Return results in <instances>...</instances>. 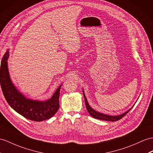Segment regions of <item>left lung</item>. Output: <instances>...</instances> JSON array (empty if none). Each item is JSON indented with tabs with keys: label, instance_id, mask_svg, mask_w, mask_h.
<instances>
[{
	"label": "left lung",
	"instance_id": "obj_1",
	"mask_svg": "<svg viewBox=\"0 0 153 153\" xmlns=\"http://www.w3.org/2000/svg\"><path fill=\"white\" fill-rule=\"evenodd\" d=\"M83 91V95H84V100H85V108L88 110V111L89 112V114H90L91 116H92L93 117H94L95 119H98V120H104V121H116L121 120L122 117H123L125 115L127 114L128 111L132 109L130 108L129 110H128L125 112H124L123 114H120V115H107V114H105L99 112V111H96L95 110H94L92 108L89 106V103L87 100L86 97H85V94H84V89H82Z\"/></svg>",
	"mask_w": 153,
	"mask_h": 153
}]
</instances>
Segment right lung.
<instances>
[{
    "label": "right lung",
    "mask_w": 153,
    "mask_h": 153,
    "mask_svg": "<svg viewBox=\"0 0 153 153\" xmlns=\"http://www.w3.org/2000/svg\"><path fill=\"white\" fill-rule=\"evenodd\" d=\"M9 50L4 55L0 69V83L3 95L9 105L25 118L42 121L52 117L59 109V96L61 84L50 99L45 100L27 98L18 90L10 79L8 59Z\"/></svg>",
    "instance_id": "right-lung-1"
}]
</instances>
